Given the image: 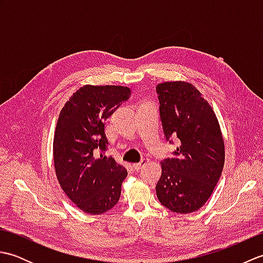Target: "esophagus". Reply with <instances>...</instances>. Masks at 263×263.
I'll return each mask as SVG.
<instances>
[{"label":"esophagus","instance_id":"34e87169","mask_svg":"<svg viewBox=\"0 0 263 263\" xmlns=\"http://www.w3.org/2000/svg\"><path fill=\"white\" fill-rule=\"evenodd\" d=\"M149 163V159H142L140 163H135V164H132V167H133V170H136V171H139L140 168H142V167L146 165V164H148Z\"/></svg>","mask_w":263,"mask_h":263}]
</instances>
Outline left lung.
I'll return each instance as SVG.
<instances>
[{
	"label": "left lung",
	"instance_id": "left-lung-1",
	"mask_svg": "<svg viewBox=\"0 0 263 263\" xmlns=\"http://www.w3.org/2000/svg\"><path fill=\"white\" fill-rule=\"evenodd\" d=\"M156 91L166 140L178 139L174 157L161 161L156 193L167 209L190 214L210 198L224 168L225 144L219 122L192 83L161 82Z\"/></svg>",
	"mask_w": 263,
	"mask_h": 263
}]
</instances>
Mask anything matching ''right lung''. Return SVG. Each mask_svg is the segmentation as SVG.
<instances>
[{"label":"right lung","instance_id":"obj_1","mask_svg":"<svg viewBox=\"0 0 263 263\" xmlns=\"http://www.w3.org/2000/svg\"><path fill=\"white\" fill-rule=\"evenodd\" d=\"M131 96L124 86L86 85L61 110L53 141L55 173L68 198L86 214L100 215L119 202L125 167L105 156V121Z\"/></svg>","mask_w":263,"mask_h":263}]
</instances>
